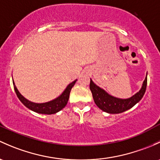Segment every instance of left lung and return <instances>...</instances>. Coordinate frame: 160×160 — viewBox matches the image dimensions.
I'll return each mask as SVG.
<instances>
[{"mask_svg":"<svg viewBox=\"0 0 160 160\" xmlns=\"http://www.w3.org/2000/svg\"><path fill=\"white\" fill-rule=\"evenodd\" d=\"M147 85V74L144 80L142 87L135 95L128 99H120L114 97L107 93L103 89L100 88L93 83L90 79V89L93 94V98L96 105L104 112L108 113H120L128 110L140 101L146 92Z\"/></svg>","mask_w":160,"mask_h":160,"instance_id":"left-lung-1","label":"left lung"}]
</instances>
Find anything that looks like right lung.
Segmentation results:
<instances>
[{
  "label": "right lung",
  "mask_w": 160,
  "mask_h": 160,
  "mask_svg": "<svg viewBox=\"0 0 160 160\" xmlns=\"http://www.w3.org/2000/svg\"><path fill=\"white\" fill-rule=\"evenodd\" d=\"M77 80H75L74 81L70 83V84L67 86V88L65 89L64 91L62 93L61 95L59 96V97H57L56 99L51 100V101L43 102V103H36V102H33L31 101H29L28 100H27V99L25 98V97H23V96L20 93V92L18 91L16 86L14 84L13 80V88H14L15 90V93H16L17 96H18V99L21 100V102H22L25 107H28L30 110L34 111V112H38V113L53 114L61 110L62 109L64 108L65 106L67 105L69 100V97H70V90H71L72 87L74 86Z\"/></svg>",
  "instance_id": "add662e5"
}]
</instances>
